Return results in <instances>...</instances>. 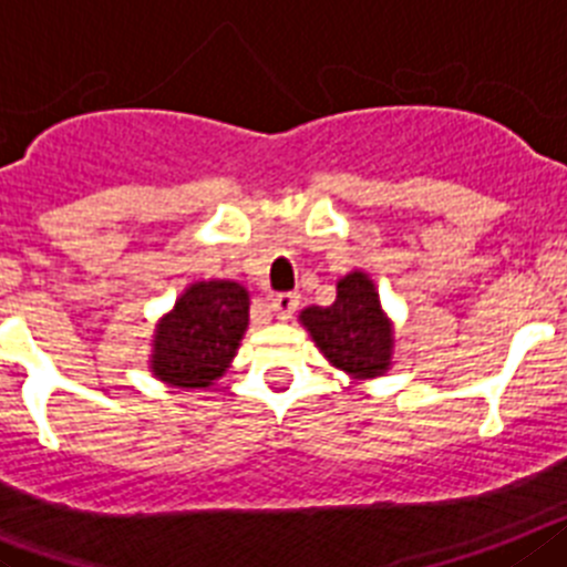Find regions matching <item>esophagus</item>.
<instances>
[{
	"label": "esophagus",
	"mask_w": 567,
	"mask_h": 567,
	"mask_svg": "<svg viewBox=\"0 0 567 567\" xmlns=\"http://www.w3.org/2000/svg\"><path fill=\"white\" fill-rule=\"evenodd\" d=\"M299 305V297L297 293H277V297L270 299V311H274V317L277 319H290L293 317V311H297Z\"/></svg>",
	"instance_id": "obj_1"
}]
</instances>
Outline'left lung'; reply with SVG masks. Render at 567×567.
<instances>
[{
	"label": "left lung",
	"instance_id": "obj_1",
	"mask_svg": "<svg viewBox=\"0 0 567 567\" xmlns=\"http://www.w3.org/2000/svg\"><path fill=\"white\" fill-rule=\"evenodd\" d=\"M313 344L328 362L353 379H377L393 365V322L379 302L365 270H351L337 282L333 305H311L299 313Z\"/></svg>",
	"mask_w": 567,
	"mask_h": 567
}]
</instances>
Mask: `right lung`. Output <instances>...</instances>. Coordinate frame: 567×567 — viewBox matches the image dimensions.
<instances>
[{"label":"right lung","mask_w":567,"mask_h":567,"mask_svg":"<svg viewBox=\"0 0 567 567\" xmlns=\"http://www.w3.org/2000/svg\"><path fill=\"white\" fill-rule=\"evenodd\" d=\"M250 293L230 279L194 282L156 322L151 371L159 382L205 391L234 362L248 331Z\"/></svg>","instance_id":"1"}]
</instances>
